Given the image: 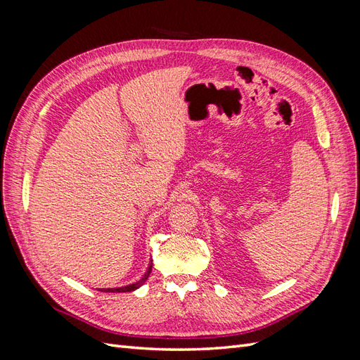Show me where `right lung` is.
<instances>
[{"instance_id": "add662e5", "label": "right lung", "mask_w": 360, "mask_h": 360, "mask_svg": "<svg viewBox=\"0 0 360 360\" xmlns=\"http://www.w3.org/2000/svg\"><path fill=\"white\" fill-rule=\"evenodd\" d=\"M151 266H153V263H151V261H150V264L147 267V271L144 274V276L141 278L139 281L134 282V284H129V285H124V287H118V288H101V291H105V292H129V291H135L141 285H144V282L148 279V276L151 274Z\"/></svg>"}]
</instances>
